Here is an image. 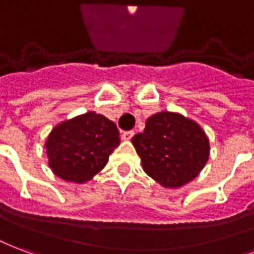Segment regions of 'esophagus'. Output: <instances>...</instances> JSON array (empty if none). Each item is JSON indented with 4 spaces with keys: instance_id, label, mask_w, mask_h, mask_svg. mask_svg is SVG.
<instances>
[{
    "instance_id": "obj_1",
    "label": "esophagus",
    "mask_w": 254,
    "mask_h": 254,
    "mask_svg": "<svg viewBox=\"0 0 254 254\" xmlns=\"http://www.w3.org/2000/svg\"><path fill=\"white\" fill-rule=\"evenodd\" d=\"M134 131H125L123 134H122V139L123 140H129L132 136H134Z\"/></svg>"
}]
</instances>
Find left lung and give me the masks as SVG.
Returning a JSON list of instances; mask_svg holds the SVG:
<instances>
[{
  "mask_svg": "<svg viewBox=\"0 0 254 254\" xmlns=\"http://www.w3.org/2000/svg\"><path fill=\"white\" fill-rule=\"evenodd\" d=\"M142 168L164 188H181L195 177L210 157V140L195 120L161 111L146 120L143 132L132 136Z\"/></svg>",
  "mask_w": 254,
  "mask_h": 254,
  "instance_id": "8db88e82",
  "label": "left lung"
}]
</instances>
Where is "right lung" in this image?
<instances>
[{
    "instance_id": "add662e5",
    "label": "right lung",
    "mask_w": 254,
    "mask_h": 254,
    "mask_svg": "<svg viewBox=\"0 0 254 254\" xmlns=\"http://www.w3.org/2000/svg\"><path fill=\"white\" fill-rule=\"evenodd\" d=\"M119 145V129L114 122L89 111L55 126L44 147L54 175L84 184L104 169Z\"/></svg>"
}]
</instances>
